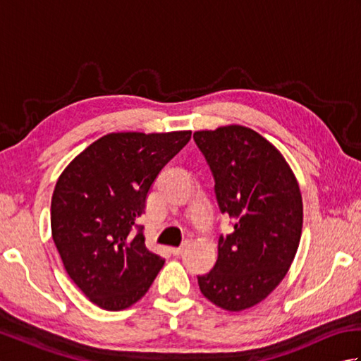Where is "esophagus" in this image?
<instances>
[{
  "instance_id": "esophagus-1",
  "label": "esophagus",
  "mask_w": 361,
  "mask_h": 361,
  "mask_svg": "<svg viewBox=\"0 0 361 361\" xmlns=\"http://www.w3.org/2000/svg\"><path fill=\"white\" fill-rule=\"evenodd\" d=\"M188 247H189V243H188V242H185L183 245H180V247H173V248H171V252H172L173 256H178V255H181V252L185 251Z\"/></svg>"
}]
</instances>
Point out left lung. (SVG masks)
I'll list each match as a JSON object with an SVG mask.
<instances>
[{
	"label": "left lung",
	"mask_w": 361,
	"mask_h": 361,
	"mask_svg": "<svg viewBox=\"0 0 361 361\" xmlns=\"http://www.w3.org/2000/svg\"><path fill=\"white\" fill-rule=\"evenodd\" d=\"M194 140L216 180L220 211L234 231L219 239V257L198 276L204 298L242 312L286 278L302 233V197L286 158L262 135L243 126L200 130Z\"/></svg>",
	"instance_id": "1"
}]
</instances>
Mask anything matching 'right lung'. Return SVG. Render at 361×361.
<instances>
[{
  "instance_id": "add662e5",
  "label": "right lung",
  "mask_w": 361,
  "mask_h": 361,
  "mask_svg": "<svg viewBox=\"0 0 361 361\" xmlns=\"http://www.w3.org/2000/svg\"><path fill=\"white\" fill-rule=\"evenodd\" d=\"M190 133H109L59 176L51 200L52 240L68 276L101 309L118 312L140 301L164 265L145 247L136 220L157 175Z\"/></svg>"
}]
</instances>
